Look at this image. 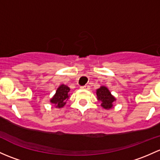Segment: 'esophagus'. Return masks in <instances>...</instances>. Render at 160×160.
I'll return each instance as SVG.
<instances>
[{
	"mask_svg": "<svg viewBox=\"0 0 160 160\" xmlns=\"http://www.w3.org/2000/svg\"><path fill=\"white\" fill-rule=\"evenodd\" d=\"M80 88H81L82 90H90V86H88V85H85V86H82V87H80Z\"/></svg>",
	"mask_w": 160,
	"mask_h": 160,
	"instance_id": "obj_1",
	"label": "esophagus"
}]
</instances>
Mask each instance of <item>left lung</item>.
<instances>
[{"label":"left lung","instance_id":"8db88e82","mask_svg":"<svg viewBox=\"0 0 160 160\" xmlns=\"http://www.w3.org/2000/svg\"><path fill=\"white\" fill-rule=\"evenodd\" d=\"M96 94L97 96V99L100 101V106L105 110H110L113 107V103L116 102L117 99L112 95L111 92L105 86H101L100 88L97 89Z\"/></svg>","mask_w":160,"mask_h":160}]
</instances>
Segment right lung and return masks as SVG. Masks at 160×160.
Instances as JSON below:
<instances>
[{
  "label": "right lung",
  "mask_w": 160,
  "mask_h": 160,
  "mask_svg": "<svg viewBox=\"0 0 160 160\" xmlns=\"http://www.w3.org/2000/svg\"><path fill=\"white\" fill-rule=\"evenodd\" d=\"M70 89L67 85H60L58 88L57 89L56 93L50 100V102L51 103L54 104L56 108H62L67 103V101L69 97V94H70L69 93H70Z\"/></svg>",
  "instance_id": "add662e5"
}]
</instances>
